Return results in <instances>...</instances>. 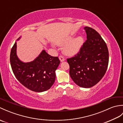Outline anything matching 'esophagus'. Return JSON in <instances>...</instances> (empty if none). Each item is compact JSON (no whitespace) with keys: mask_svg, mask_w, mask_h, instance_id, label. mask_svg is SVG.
<instances>
[{"mask_svg":"<svg viewBox=\"0 0 123 123\" xmlns=\"http://www.w3.org/2000/svg\"><path fill=\"white\" fill-rule=\"evenodd\" d=\"M59 60H60V61L61 62H63V61H64V57H63L62 56V55H60V56H59Z\"/></svg>","mask_w":123,"mask_h":123,"instance_id":"obj_1","label":"esophagus"}]
</instances>
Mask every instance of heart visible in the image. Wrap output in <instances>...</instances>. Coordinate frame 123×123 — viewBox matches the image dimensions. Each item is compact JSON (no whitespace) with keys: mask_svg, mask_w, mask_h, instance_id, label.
Instances as JSON below:
<instances>
[{"mask_svg":"<svg viewBox=\"0 0 123 123\" xmlns=\"http://www.w3.org/2000/svg\"><path fill=\"white\" fill-rule=\"evenodd\" d=\"M84 40L82 36L74 38L72 36H68L57 42L60 46H64V53L68 56H74L79 53L83 44Z\"/></svg>","mask_w":123,"mask_h":123,"instance_id":"obj_1","label":"heart"}]
</instances>
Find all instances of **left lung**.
Returning <instances> with one entry per match:
<instances>
[{
	"label": "left lung",
	"mask_w": 123,
	"mask_h": 123,
	"mask_svg": "<svg viewBox=\"0 0 123 123\" xmlns=\"http://www.w3.org/2000/svg\"><path fill=\"white\" fill-rule=\"evenodd\" d=\"M87 40L75 56L68 59L70 77L79 87L88 88L96 85L107 69L109 53L105 42L93 28L85 27Z\"/></svg>",
	"instance_id": "1"
}]
</instances>
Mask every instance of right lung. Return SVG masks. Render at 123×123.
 Listing matches in <instances>:
<instances>
[{
    "label": "right lung",
    "instance_id": "add662e5",
    "mask_svg": "<svg viewBox=\"0 0 123 123\" xmlns=\"http://www.w3.org/2000/svg\"><path fill=\"white\" fill-rule=\"evenodd\" d=\"M10 62L17 79L28 89L38 92L48 90L53 85L55 71L60 63L58 57L51 56L45 49L33 61L23 62L17 55L16 42L10 52Z\"/></svg>",
    "mask_w": 123,
    "mask_h": 123
}]
</instances>
